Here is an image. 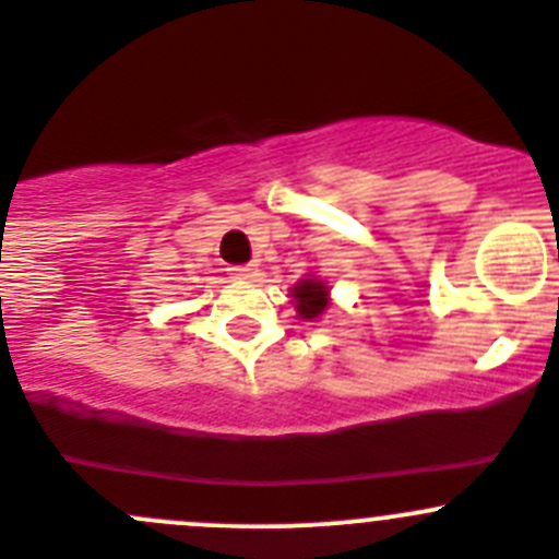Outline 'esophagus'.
<instances>
[{"mask_svg":"<svg viewBox=\"0 0 559 559\" xmlns=\"http://www.w3.org/2000/svg\"><path fill=\"white\" fill-rule=\"evenodd\" d=\"M230 272V277L234 280H255L258 277V269L255 266H234V269H228Z\"/></svg>","mask_w":559,"mask_h":559,"instance_id":"esophagus-1","label":"esophagus"}]
</instances>
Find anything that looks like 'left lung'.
I'll list each match as a JSON object with an SVG mask.
<instances>
[{
	"label": "left lung",
	"mask_w": 559,
	"mask_h": 559,
	"mask_svg": "<svg viewBox=\"0 0 559 559\" xmlns=\"http://www.w3.org/2000/svg\"><path fill=\"white\" fill-rule=\"evenodd\" d=\"M293 304L301 320H314L329 309V285L318 277L298 280L293 285Z\"/></svg>",
	"instance_id": "8db88e82"
}]
</instances>
